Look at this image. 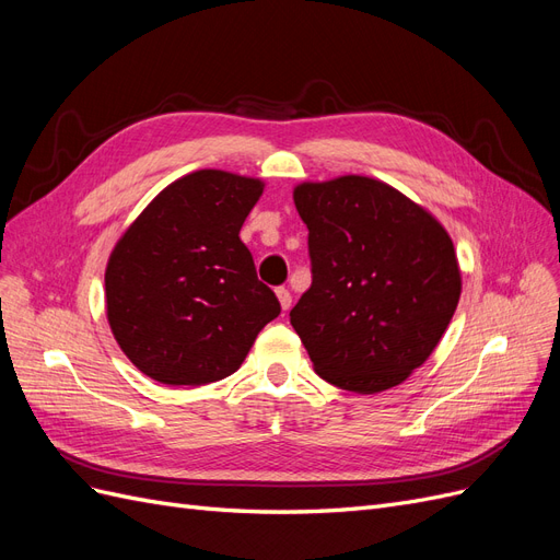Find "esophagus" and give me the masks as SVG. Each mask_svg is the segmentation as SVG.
Returning <instances> with one entry per match:
<instances>
[{
    "label": "esophagus",
    "mask_w": 560,
    "mask_h": 560,
    "mask_svg": "<svg viewBox=\"0 0 560 560\" xmlns=\"http://www.w3.org/2000/svg\"><path fill=\"white\" fill-rule=\"evenodd\" d=\"M276 294H278V301H280L282 311H290V306H292V294H290V290H287V287H278Z\"/></svg>",
    "instance_id": "34e87169"
}]
</instances>
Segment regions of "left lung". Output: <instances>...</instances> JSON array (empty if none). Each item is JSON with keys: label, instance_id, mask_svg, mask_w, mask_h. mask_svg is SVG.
<instances>
[{"label": "left lung", "instance_id": "obj_1", "mask_svg": "<svg viewBox=\"0 0 560 560\" xmlns=\"http://www.w3.org/2000/svg\"><path fill=\"white\" fill-rule=\"evenodd\" d=\"M294 206L308 226L313 284L290 322L315 374L360 395L404 383L460 301L451 235L418 202L362 175L303 182Z\"/></svg>", "mask_w": 560, "mask_h": 560}]
</instances>
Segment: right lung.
Here are the masks:
<instances>
[{
    "label": "right lung",
    "instance_id": "right-lung-1",
    "mask_svg": "<svg viewBox=\"0 0 560 560\" xmlns=\"http://www.w3.org/2000/svg\"><path fill=\"white\" fill-rule=\"evenodd\" d=\"M261 194V179L196 171L165 186L118 238L105 270L107 319L149 378L222 381L280 315L241 241Z\"/></svg>",
    "mask_w": 560,
    "mask_h": 560
}]
</instances>
